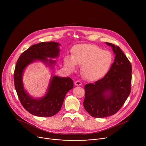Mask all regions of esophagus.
<instances>
[{
    "mask_svg": "<svg viewBox=\"0 0 146 146\" xmlns=\"http://www.w3.org/2000/svg\"><path fill=\"white\" fill-rule=\"evenodd\" d=\"M81 84H82V82H81V81H78V80H77V81H76L75 82V85L77 86H81Z\"/></svg>",
    "mask_w": 146,
    "mask_h": 146,
    "instance_id": "34e87169",
    "label": "esophagus"
}]
</instances>
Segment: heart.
Segmentation results:
<instances>
[{
  "label": "heart",
  "mask_w": 146,
  "mask_h": 146,
  "mask_svg": "<svg viewBox=\"0 0 146 146\" xmlns=\"http://www.w3.org/2000/svg\"><path fill=\"white\" fill-rule=\"evenodd\" d=\"M72 53V56L65 58V66L71 70H74L76 65L82 66V74L89 81H97L103 78L113 63V58L110 51L92 44L76 45Z\"/></svg>",
  "instance_id": "b5f03b06"
}]
</instances>
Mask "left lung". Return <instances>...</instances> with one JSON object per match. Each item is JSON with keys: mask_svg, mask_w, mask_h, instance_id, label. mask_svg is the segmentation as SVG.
I'll return each mask as SVG.
<instances>
[{"mask_svg": "<svg viewBox=\"0 0 146 146\" xmlns=\"http://www.w3.org/2000/svg\"><path fill=\"white\" fill-rule=\"evenodd\" d=\"M111 46L115 54L114 62L102 78L85 86L83 105L93 117L104 118L115 114L123 105L131 93L132 65L121 48Z\"/></svg>", "mask_w": 146, "mask_h": 146, "instance_id": "8db88e82", "label": "left lung"}]
</instances>
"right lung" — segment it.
I'll use <instances>...</instances> for the list:
<instances>
[{
	"label": "right lung",
	"instance_id": "obj_1",
	"mask_svg": "<svg viewBox=\"0 0 146 146\" xmlns=\"http://www.w3.org/2000/svg\"><path fill=\"white\" fill-rule=\"evenodd\" d=\"M59 43L42 42L30 47L23 52L17 60L14 73V86L19 100L24 108L31 114L38 117H51L60 111L67 92L73 88V81L70 77H52L48 92L42 98L35 99L24 90L22 81L25 68L35 60L44 61L50 65L54 64V58L59 55Z\"/></svg>",
	"mask_w": 146,
	"mask_h": 146
}]
</instances>
